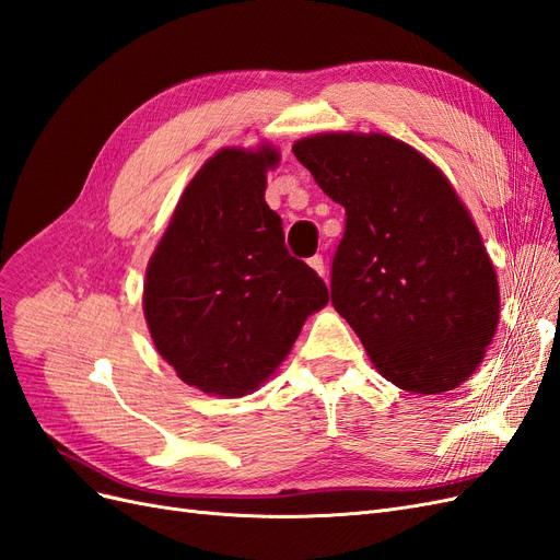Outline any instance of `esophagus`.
Listing matches in <instances>:
<instances>
[{"mask_svg": "<svg viewBox=\"0 0 560 560\" xmlns=\"http://www.w3.org/2000/svg\"><path fill=\"white\" fill-rule=\"evenodd\" d=\"M308 264H311L313 270H317V273H319L322 278H327V266H325V259H322L319 254H315V257H311Z\"/></svg>", "mask_w": 560, "mask_h": 560, "instance_id": "esophagus-1", "label": "esophagus"}]
</instances>
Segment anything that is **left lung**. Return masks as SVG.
<instances>
[{"label": "left lung", "instance_id": "8db88e82", "mask_svg": "<svg viewBox=\"0 0 560 560\" xmlns=\"http://www.w3.org/2000/svg\"><path fill=\"white\" fill-rule=\"evenodd\" d=\"M294 156L346 208L331 303L376 369L401 389L446 393L493 341V261L463 200L434 163L387 135L325 132Z\"/></svg>", "mask_w": 560, "mask_h": 560}]
</instances>
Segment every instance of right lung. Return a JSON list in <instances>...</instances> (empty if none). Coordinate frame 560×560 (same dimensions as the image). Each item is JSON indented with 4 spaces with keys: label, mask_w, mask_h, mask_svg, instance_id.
<instances>
[{
    "label": "right lung",
    "mask_w": 560,
    "mask_h": 560,
    "mask_svg": "<svg viewBox=\"0 0 560 560\" xmlns=\"http://www.w3.org/2000/svg\"><path fill=\"white\" fill-rule=\"evenodd\" d=\"M273 147L222 149L186 186L147 266L144 317L161 358L208 395L243 397L327 306V284L284 247L264 200Z\"/></svg>",
    "instance_id": "add662e5"
}]
</instances>
